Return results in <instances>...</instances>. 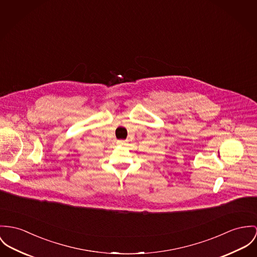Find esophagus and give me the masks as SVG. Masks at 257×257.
I'll list each match as a JSON object with an SVG mask.
<instances>
[{
	"mask_svg": "<svg viewBox=\"0 0 257 257\" xmlns=\"http://www.w3.org/2000/svg\"><path fill=\"white\" fill-rule=\"evenodd\" d=\"M124 143H125V142H124V141H121V140L117 141V144H118V145H123Z\"/></svg>",
	"mask_w": 257,
	"mask_h": 257,
	"instance_id": "1",
	"label": "esophagus"
}]
</instances>
